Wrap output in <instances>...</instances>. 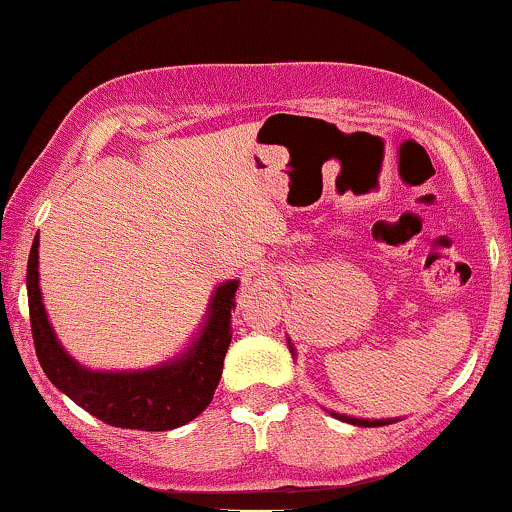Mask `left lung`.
Wrapping results in <instances>:
<instances>
[{
	"label": "left lung",
	"instance_id": "8db88e82",
	"mask_svg": "<svg viewBox=\"0 0 512 512\" xmlns=\"http://www.w3.org/2000/svg\"><path fill=\"white\" fill-rule=\"evenodd\" d=\"M291 346V342H289ZM339 419L349 421V424H356V426H387L392 424V421H368V419H351V416H339Z\"/></svg>",
	"mask_w": 512,
	"mask_h": 512
}]
</instances>
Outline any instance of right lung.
Wrapping results in <instances>:
<instances>
[{"mask_svg":"<svg viewBox=\"0 0 512 512\" xmlns=\"http://www.w3.org/2000/svg\"><path fill=\"white\" fill-rule=\"evenodd\" d=\"M28 310L35 354L50 383L81 409L117 428L170 431L209 407L231 344V310L238 281H226L211 298L207 325L182 358L151 370L98 373L74 361L57 342L38 286V238L28 255Z\"/></svg>","mask_w":512,"mask_h":512,"instance_id":"1","label":"right lung"}]
</instances>
